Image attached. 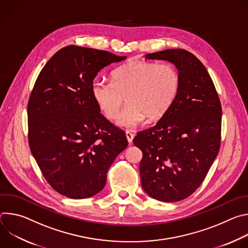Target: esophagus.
I'll return each mask as SVG.
<instances>
[{
  "instance_id": "esophagus-1",
  "label": "esophagus",
  "mask_w": 248,
  "mask_h": 248,
  "mask_svg": "<svg viewBox=\"0 0 248 248\" xmlns=\"http://www.w3.org/2000/svg\"><path fill=\"white\" fill-rule=\"evenodd\" d=\"M125 136H126V139L128 141V143L131 144L132 143V140H133V137H134V134L131 133L129 130H126L125 131Z\"/></svg>"
}]
</instances>
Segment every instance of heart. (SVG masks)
I'll return each mask as SVG.
<instances>
[{
	"mask_svg": "<svg viewBox=\"0 0 248 248\" xmlns=\"http://www.w3.org/2000/svg\"><path fill=\"white\" fill-rule=\"evenodd\" d=\"M180 88V76L170 63L133 61L113 70L111 81L95 79L92 97L106 118H117L124 98L125 108L117 124L133 128L142 123L161 119L170 108Z\"/></svg>",
	"mask_w": 248,
	"mask_h": 248,
	"instance_id": "b5f03b06",
	"label": "heart"
}]
</instances>
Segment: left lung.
Masks as SVG:
<instances>
[{
  "label": "left lung",
  "mask_w": 248,
  "mask_h": 248,
  "mask_svg": "<svg viewBox=\"0 0 248 248\" xmlns=\"http://www.w3.org/2000/svg\"><path fill=\"white\" fill-rule=\"evenodd\" d=\"M144 57L171 62L179 72L180 88L157 124L133 139L143 154L141 186L154 199L176 202L199 187L219 153L221 103L206 67L193 54L168 49Z\"/></svg>",
  "instance_id": "8db88e82"
}]
</instances>
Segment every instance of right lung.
I'll use <instances>...</instances> for the list:
<instances>
[{"mask_svg": "<svg viewBox=\"0 0 248 248\" xmlns=\"http://www.w3.org/2000/svg\"><path fill=\"white\" fill-rule=\"evenodd\" d=\"M107 51L70 45L39 74L27 107L31 153L49 185L72 199L99 193L125 133L102 114L91 94L102 68L125 60Z\"/></svg>", "mask_w": 248, "mask_h": 248, "instance_id": "right-lung-1", "label": "right lung"}]
</instances>
